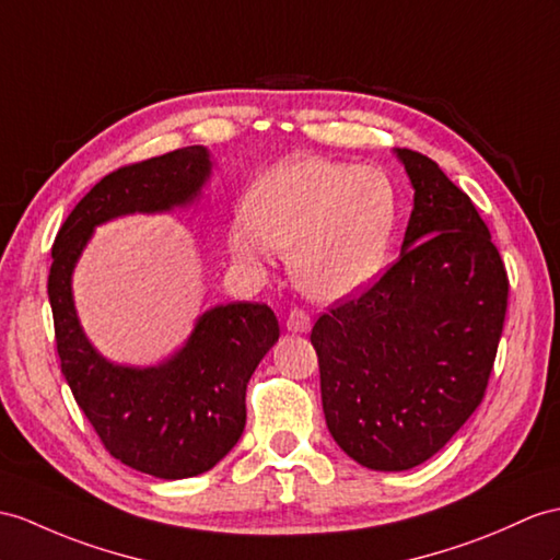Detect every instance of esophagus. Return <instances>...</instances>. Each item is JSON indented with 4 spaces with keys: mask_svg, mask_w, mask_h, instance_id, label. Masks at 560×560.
<instances>
[{
    "mask_svg": "<svg viewBox=\"0 0 560 560\" xmlns=\"http://www.w3.org/2000/svg\"><path fill=\"white\" fill-rule=\"evenodd\" d=\"M284 325H288V330L292 335H306L311 330V316L302 308H294V311H290L288 323Z\"/></svg>",
    "mask_w": 560,
    "mask_h": 560,
    "instance_id": "34e87169",
    "label": "esophagus"
}]
</instances>
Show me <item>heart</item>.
I'll return each instance as SVG.
<instances>
[{"label": "heart", "instance_id": "1", "mask_svg": "<svg viewBox=\"0 0 560 560\" xmlns=\"http://www.w3.org/2000/svg\"><path fill=\"white\" fill-rule=\"evenodd\" d=\"M397 189L385 171L294 156L266 171L228 228L237 261L258 268L268 249L290 256V276L316 302L359 294L383 270L397 228Z\"/></svg>", "mask_w": 560, "mask_h": 560}]
</instances>
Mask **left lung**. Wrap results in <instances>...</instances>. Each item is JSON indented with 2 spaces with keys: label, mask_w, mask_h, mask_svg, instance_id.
Masks as SVG:
<instances>
[{
  "label": "left lung",
  "mask_w": 560,
  "mask_h": 560,
  "mask_svg": "<svg viewBox=\"0 0 560 560\" xmlns=\"http://www.w3.org/2000/svg\"><path fill=\"white\" fill-rule=\"evenodd\" d=\"M413 187L394 264L311 330L327 430L363 468H416L482 401L509 278L470 197L413 149H392Z\"/></svg>",
  "instance_id": "left-lung-1"
}]
</instances>
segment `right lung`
<instances>
[{
    "label": "right lung",
    "instance_id": "obj_1",
    "mask_svg": "<svg viewBox=\"0 0 560 560\" xmlns=\"http://www.w3.org/2000/svg\"><path fill=\"white\" fill-rule=\"evenodd\" d=\"M211 175L213 161L201 144L118 168L78 201L51 247L47 294L66 383L108 454L161 480L207 472L237 444L249 377L280 337L276 313L252 302L218 304L156 365L118 363L80 323L73 272L100 225L192 209Z\"/></svg>",
    "mask_w": 560,
    "mask_h": 560
}]
</instances>
